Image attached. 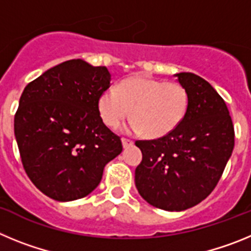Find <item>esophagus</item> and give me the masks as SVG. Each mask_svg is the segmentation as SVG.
Returning <instances> with one entry per match:
<instances>
[{"mask_svg": "<svg viewBox=\"0 0 251 251\" xmlns=\"http://www.w3.org/2000/svg\"><path fill=\"white\" fill-rule=\"evenodd\" d=\"M122 145H123L124 148H128L130 147V146H133V141H130V139H127V138H122Z\"/></svg>", "mask_w": 251, "mask_h": 251, "instance_id": "34e87169", "label": "esophagus"}]
</instances>
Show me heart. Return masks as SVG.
<instances>
[{"instance_id": "1", "label": "heart", "mask_w": 251, "mask_h": 251, "mask_svg": "<svg viewBox=\"0 0 251 251\" xmlns=\"http://www.w3.org/2000/svg\"><path fill=\"white\" fill-rule=\"evenodd\" d=\"M190 105L188 92L175 81L159 80L138 75L108 88L98 99L100 118L109 128L119 127L132 112V129L146 138L156 139L174 132Z\"/></svg>"}]
</instances>
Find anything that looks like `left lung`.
Returning a JSON list of instances; mask_svg holds the SVG:
<instances>
[{
    "mask_svg": "<svg viewBox=\"0 0 251 251\" xmlns=\"http://www.w3.org/2000/svg\"><path fill=\"white\" fill-rule=\"evenodd\" d=\"M186 88L190 105L172 133L137 141L142 162L136 187L150 205L182 211L214 191L235 143L234 126L225 101L205 79L192 73L176 74Z\"/></svg>",
    "mask_w": 251,
    "mask_h": 251,
    "instance_id": "1",
    "label": "left lung"
}]
</instances>
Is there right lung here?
I'll return each mask as SVG.
<instances>
[{
  "instance_id": "right-lung-1",
  "label": "right lung",
  "mask_w": 251,
  "mask_h": 251,
  "mask_svg": "<svg viewBox=\"0 0 251 251\" xmlns=\"http://www.w3.org/2000/svg\"><path fill=\"white\" fill-rule=\"evenodd\" d=\"M109 86L105 66L74 59L49 69L22 92L15 114L22 166L52 200L89 195L123 150L98 112L99 95Z\"/></svg>"
}]
</instances>
